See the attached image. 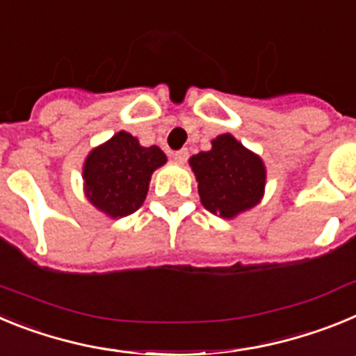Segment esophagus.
Instances as JSON below:
<instances>
[{"instance_id":"1","label":"esophagus","mask_w":356,"mask_h":356,"mask_svg":"<svg viewBox=\"0 0 356 356\" xmlns=\"http://www.w3.org/2000/svg\"><path fill=\"white\" fill-rule=\"evenodd\" d=\"M172 156H175V160H176V162H178V163H185V162H187V159H188V151H187V149L176 151V153H175V155H172Z\"/></svg>"}]
</instances>
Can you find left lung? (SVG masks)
<instances>
[{
  "mask_svg": "<svg viewBox=\"0 0 356 356\" xmlns=\"http://www.w3.org/2000/svg\"><path fill=\"white\" fill-rule=\"evenodd\" d=\"M188 163L196 175L201 203L213 216L234 219L262 200L266 165L234 135L216 137L212 149L191 156Z\"/></svg>",
  "mask_w": 356,
  "mask_h": 356,
  "instance_id": "obj_1",
  "label": "left lung"
}]
</instances>
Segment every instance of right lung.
Wrapping results in <instances>:
<instances>
[{
	"mask_svg": "<svg viewBox=\"0 0 356 356\" xmlns=\"http://www.w3.org/2000/svg\"><path fill=\"white\" fill-rule=\"evenodd\" d=\"M168 162L159 146H140L137 137L119 131L94 147L83 163L87 200L110 217H127L146 200L151 175Z\"/></svg>",
	"mask_w": 356,
	"mask_h": 356,
	"instance_id": "1",
	"label": "right lung"
}]
</instances>
